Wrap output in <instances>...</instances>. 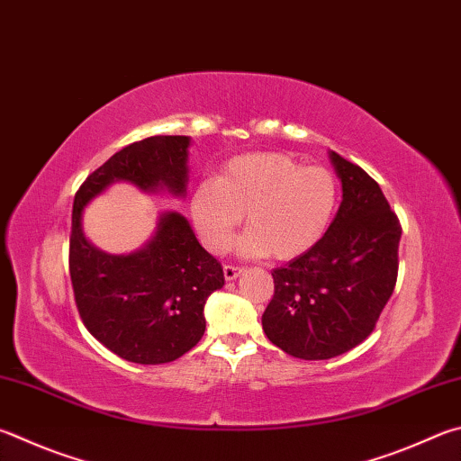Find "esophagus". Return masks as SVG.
I'll return each mask as SVG.
<instances>
[{
  "mask_svg": "<svg viewBox=\"0 0 461 461\" xmlns=\"http://www.w3.org/2000/svg\"><path fill=\"white\" fill-rule=\"evenodd\" d=\"M238 276H241V267H238V266H223V278L228 280V282H231V280H236Z\"/></svg>",
  "mask_w": 461,
  "mask_h": 461,
  "instance_id": "obj_1",
  "label": "esophagus"
}]
</instances>
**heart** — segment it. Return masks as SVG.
<instances>
[{"label":"heart","mask_w":461,"mask_h":461,"mask_svg":"<svg viewBox=\"0 0 461 461\" xmlns=\"http://www.w3.org/2000/svg\"><path fill=\"white\" fill-rule=\"evenodd\" d=\"M339 203L334 175L282 153L236 157L220 177L199 181L191 217L202 244L220 254L244 220L240 252L249 258L292 259L314 248L332 223Z\"/></svg>","instance_id":"1"}]
</instances>
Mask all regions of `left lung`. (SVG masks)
I'll use <instances>...</instances> for the list:
<instances>
[{"mask_svg": "<svg viewBox=\"0 0 461 461\" xmlns=\"http://www.w3.org/2000/svg\"><path fill=\"white\" fill-rule=\"evenodd\" d=\"M342 202L314 248L276 267L262 314L272 345L304 361L339 357L369 337L397 282L401 225L361 167L329 150Z\"/></svg>", "mask_w": 461, "mask_h": 461, "instance_id": "8db88e82", "label": "left lung"}]
</instances>
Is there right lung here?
<instances>
[{"instance_id": "add662e5", "label": "right lung", "mask_w": 461, "mask_h": 461, "mask_svg": "<svg viewBox=\"0 0 461 461\" xmlns=\"http://www.w3.org/2000/svg\"><path fill=\"white\" fill-rule=\"evenodd\" d=\"M191 137H149L124 147L88 175L72 205L70 278L88 332L124 361L171 363L205 332L207 298L223 286L217 259L199 246L179 212L157 215L153 236L131 254H108L86 238L82 217L114 183L147 195L183 199Z\"/></svg>"}]
</instances>
